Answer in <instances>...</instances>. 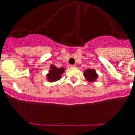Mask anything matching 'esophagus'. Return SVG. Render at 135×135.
<instances>
[{
	"mask_svg": "<svg viewBox=\"0 0 135 135\" xmlns=\"http://www.w3.org/2000/svg\"><path fill=\"white\" fill-rule=\"evenodd\" d=\"M70 68H76V65H70Z\"/></svg>",
	"mask_w": 135,
	"mask_h": 135,
	"instance_id": "esophagus-1",
	"label": "esophagus"
}]
</instances>
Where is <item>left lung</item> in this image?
<instances>
[{
    "label": "left lung",
    "mask_w": 135,
    "mask_h": 135,
    "mask_svg": "<svg viewBox=\"0 0 135 135\" xmlns=\"http://www.w3.org/2000/svg\"><path fill=\"white\" fill-rule=\"evenodd\" d=\"M84 75L86 79L89 82H95V80L97 78V74L93 69H87L86 71H84Z\"/></svg>",
    "instance_id": "obj_1"
}]
</instances>
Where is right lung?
Listing matches in <instances>:
<instances>
[{
  "label": "right lung",
  "instance_id": "1",
  "mask_svg": "<svg viewBox=\"0 0 135 135\" xmlns=\"http://www.w3.org/2000/svg\"><path fill=\"white\" fill-rule=\"evenodd\" d=\"M64 70L65 69L63 68H57L55 65H51V70L47 75V78H48L49 81L53 82L60 79L61 75L64 73Z\"/></svg>",
  "mask_w": 135,
  "mask_h": 135
}]
</instances>
